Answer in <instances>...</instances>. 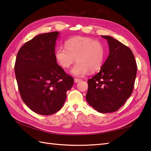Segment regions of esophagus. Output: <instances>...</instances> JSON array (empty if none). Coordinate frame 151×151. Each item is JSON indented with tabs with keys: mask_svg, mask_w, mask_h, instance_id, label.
Instances as JSON below:
<instances>
[{
	"mask_svg": "<svg viewBox=\"0 0 151 151\" xmlns=\"http://www.w3.org/2000/svg\"><path fill=\"white\" fill-rule=\"evenodd\" d=\"M74 81H75V83H79V82L81 81V79H79V78H75V80H74Z\"/></svg>",
	"mask_w": 151,
	"mask_h": 151,
	"instance_id": "obj_1",
	"label": "esophagus"
}]
</instances>
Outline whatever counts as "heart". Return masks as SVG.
Listing matches in <instances>:
<instances>
[{"instance_id":"b5f03b06","label":"heart","mask_w":151,"mask_h":151,"mask_svg":"<svg viewBox=\"0 0 151 151\" xmlns=\"http://www.w3.org/2000/svg\"><path fill=\"white\" fill-rule=\"evenodd\" d=\"M65 47H58L55 49V58L63 68H68L77 61L71 69L73 75L82 76L89 70L94 72L103 65L105 48L101 42L85 37H75L66 40Z\"/></svg>"}]
</instances>
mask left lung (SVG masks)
Returning a JSON list of instances; mask_svg holds the SVG:
<instances>
[{
  "instance_id": "left-lung-1",
  "label": "left lung",
  "mask_w": 151,
  "mask_h": 151,
  "mask_svg": "<svg viewBox=\"0 0 151 151\" xmlns=\"http://www.w3.org/2000/svg\"><path fill=\"white\" fill-rule=\"evenodd\" d=\"M108 41L109 55L101 70L88 80L86 100L101 113L115 112L126 103L133 91L137 66L130 48L111 36H102Z\"/></svg>"
}]
</instances>
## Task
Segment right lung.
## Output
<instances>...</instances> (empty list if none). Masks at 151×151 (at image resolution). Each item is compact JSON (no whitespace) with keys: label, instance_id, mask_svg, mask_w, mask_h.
<instances>
[{"label":"right lung","instance_id":"right-lung-1","mask_svg":"<svg viewBox=\"0 0 151 151\" xmlns=\"http://www.w3.org/2000/svg\"><path fill=\"white\" fill-rule=\"evenodd\" d=\"M57 31L36 36L17 53L14 72L20 96L33 112L50 115L62 108L74 83L55 58Z\"/></svg>","mask_w":151,"mask_h":151}]
</instances>
